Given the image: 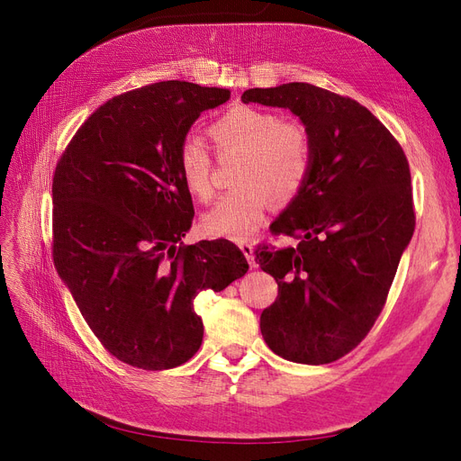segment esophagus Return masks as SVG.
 I'll return each mask as SVG.
<instances>
[{"instance_id": "obj_1", "label": "esophagus", "mask_w": 461, "mask_h": 461, "mask_svg": "<svg viewBox=\"0 0 461 461\" xmlns=\"http://www.w3.org/2000/svg\"><path fill=\"white\" fill-rule=\"evenodd\" d=\"M240 249L242 254L246 256L249 267H256V261H254V244L252 242H240Z\"/></svg>"}]
</instances>
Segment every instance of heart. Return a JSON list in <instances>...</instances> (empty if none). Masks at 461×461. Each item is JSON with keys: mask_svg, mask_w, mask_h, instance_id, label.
<instances>
[{"mask_svg": "<svg viewBox=\"0 0 461 461\" xmlns=\"http://www.w3.org/2000/svg\"><path fill=\"white\" fill-rule=\"evenodd\" d=\"M219 151H242L234 173L236 188L215 202L203 217L213 236L244 240L261 225L271 203L294 200L312 169V144L298 122H281L275 113L252 105L227 109L209 129ZM180 178L192 196L207 202L213 194L212 156L188 138L178 148Z\"/></svg>", "mask_w": 461, "mask_h": 461, "instance_id": "1", "label": "heart"}]
</instances>
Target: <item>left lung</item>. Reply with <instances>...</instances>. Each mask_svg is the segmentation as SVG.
Masks as SVG:
<instances>
[{"mask_svg":"<svg viewBox=\"0 0 461 461\" xmlns=\"http://www.w3.org/2000/svg\"><path fill=\"white\" fill-rule=\"evenodd\" d=\"M244 104L285 107L312 144V169L271 230L292 248L256 249L278 296L259 327L288 361L323 366L367 337L415 229L411 175L396 138L350 97L305 82L249 88Z\"/></svg>","mask_w":461,"mask_h":461,"instance_id":"1","label":"left lung"}]
</instances>
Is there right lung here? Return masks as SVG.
<instances>
[{
	"mask_svg": "<svg viewBox=\"0 0 461 461\" xmlns=\"http://www.w3.org/2000/svg\"><path fill=\"white\" fill-rule=\"evenodd\" d=\"M227 88L165 80L115 95L77 131L53 175V263L105 350L132 367L183 366L200 350L198 292L248 271L229 240L180 247L194 205L178 148Z\"/></svg>",
	"mask_w": 461,
	"mask_h": 461,
	"instance_id": "obj_1",
	"label": "right lung"
}]
</instances>
